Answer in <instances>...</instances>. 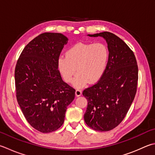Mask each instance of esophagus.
<instances>
[{
	"label": "esophagus",
	"mask_w": 155,
	"mask_h": 155,
	"mask_svg": "<svg viewBox=\"0 0 155 155\" xmlns=\"http://www.w3.org/2000/svg\"><path fill=\"white\" fill-rule=\"evenodd\" d=\"M81 95V90H78V89L75 90V96H80Z\"/></svg>",
	"instance_id": "obj_1"
}]
</instances>
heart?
Here are the masks:
<instances>
[{
  "instance_id": "1",
  "label": "heart",
  "mask_w": 155,
  "mask_h": 155,
  "mask_svg": "<svg viewBox=\"0 0 155 155\" xmlns=\"http://www.w3.org/2000/svg\"><path fill=\"white\" fill-rule=\"evenodd\" d=\"M66 57L57 59V68L64 81L71 82L77 71L73 86L77 88L85 86L87 81L94 83L103 76L109 58V50L102 43H78L66 52Z\"/></svg>"
}]
</instances>
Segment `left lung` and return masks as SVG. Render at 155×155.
<instances>
[{"label":"left lung","mask_w":155,"mask_h":155,"mask_svg":"<svg viewBox=\"0 0 155 155\" xmlns=\"http://www.w3.org/2000/svg\"><path fill=\"white\" fill-rule=\"evenodd\" d=\"M106 40L109 58L106 71L97 83L83 91L87 101L84 121L92 129L107 132L123 121L135 97L138 69L133 51L109 31L88 34Z\"/></svg>","instance_id":"1"}]
</instances>
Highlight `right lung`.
<instances>
[{"label": "right lung", "mask_w": 155, "mask_h": 155, "mask_svg": "<svg viewBox=\"0 0 155 155\" xmlns=\"http://www.w3.org/2000/svg\"><path fill=\"white\" fill-rule=\"evenodd\" d=\"M68 38L41 34L23 48L15 70L16 97L26 120L42 133L57 130L65 120L75 90L63 81L57 59Z\"/></svg>", "instance_id": "obj_1"}]
</instances>
